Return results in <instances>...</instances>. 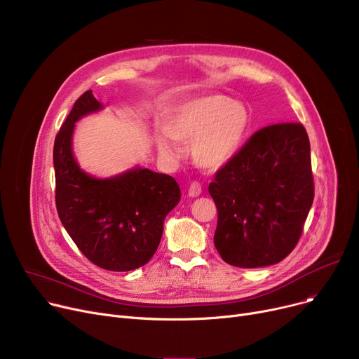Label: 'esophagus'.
Wrapping results in <instances>:
<instances>
[{"label": "esophagus", "instance_id": "esophagus-1", "mask_svg": "<svg viewBox=\"0 0 359 359\" xmlns=\"http://www.w3.org/2000/svg\"><path fill=\"white\" fill-rule=\"evenodd\" d=\"M201 194V184L198 181H193L188 187V196L189 197H197Z\"/></svg>", "mask_w": 359, "mask_h": 359}]
</instances>
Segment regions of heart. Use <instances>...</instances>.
Listing matches in <instances>:
<instances>
[{"mask_svg": "<svg viewBox=\"0 0 359 359\" xmlns=\"http://www.w3.org/2000/svg\"><path fill=\"white\" fill-rule=\"evenodd\" d=\"M249 113L242 102L226 95L212 94L188 100L170 114L165 130L156 135L161 155L175 159L178 142H189L193 159L210 170L233 158L245 140Z\"/></svg>", "mask_w": 359, "mask_h": 359, "instance_id": "1", "label": "heart"}]
</instances>
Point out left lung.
I'll use <instances>...</instances> for the list:
<instances>
[{
	"label": "left lung",
	"instance_id": "8db88e82",
	"mask_svg": "<svg viewBox=\"0 0 359 359\" xmlns=\"http://www.w3.org/2000/svg\"><path fill=\"white\" fill-rule=\"evenodd\" d=\"M215 246L241 268L283 261L296 248L314 198L310 142L302 123H276L252 135L215 174Z\"/></svg>",
	"mask_w": 359,
	"mask_h": 359
}]
</instances>
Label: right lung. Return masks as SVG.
Returning <instances> with one entry per match:
<instances>
[{
	"label": "right lung",
	"instance_id": "add662e5",
	"mask_svg": "<svg viewBox=\"0 0 359 359\" xmlns=\"http://www.w3.org/2000/svg\"><path fill=\"white\" fill-rule=\"evenodd\" d=\"M101 107L93 91H86L55 137V203L63 227L88 261L102 269L132 271L154 257L163 220L181 191L171 175L151 170L137 168L110 180L79 170L71 146L74 123Z\"/></svg>",
	"mask_w": 359,
	"mask_h": 359
}]
</instances>
